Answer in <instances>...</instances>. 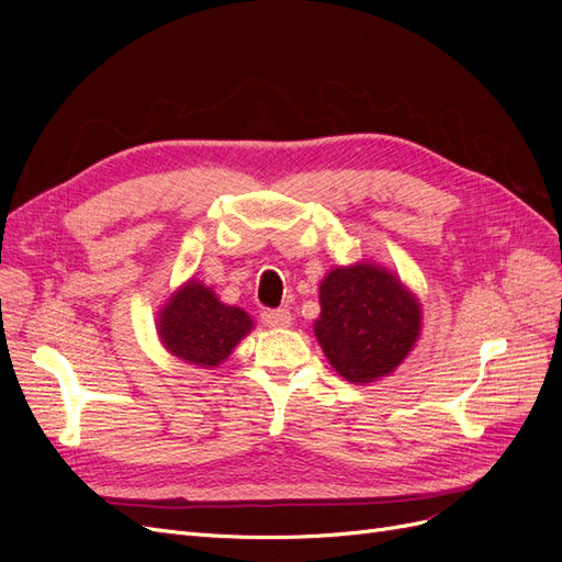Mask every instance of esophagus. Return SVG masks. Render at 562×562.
Returning <instances> with one entry per match:
<instances>
[{"label": "esophagus", "instance_id": "esophagus-1", "mask_svg": "<svg viewBox=\"0 0 562 562\" xmlns=\"http://www.w3.org/2000/svg\"><path fill=\"white\" fill-rule=\"evenodd\" d=\"M262 323L267 328H288L293 323V314L288 310H267L262 312Z\"/></svg>", "mask_w": 562, "mask_h": 562}]
</instances>
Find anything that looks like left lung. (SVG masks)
Returning <instances> with one entry per match:
<instances>
[{"instance_id":"left-lung-1","label":"left lung","mask_w":562,"mask_h":562,"mask_svg":"<svg viewBox=\"0 0 562 562\" xmlns=\"http://www.w3.org/2000/svg\"><path fill=\"white\" fill-rule=\"evenodd\" d=\"M318 304L314 335L337 375L351 384L389 378L422 335V302L378 262L333 267L321 279Z\"/></svg>"}]
</instances>
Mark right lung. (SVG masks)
Listing matches in <instances>:
<instances>
[{
	"instance_id": "obj_1",
	"label": "right lung",
	"mask_w": 562,
	"mask_h": 562,
	"mask_svg": "<svg viewBox=\"0 0 562 562\" xmlns=\"http://www.w3.org/2000/svg\"><path fill=\"white\" fill-rule=\"evenodd\" d=\"M255 328L252 316L225 304L211 285L184 281L157 314V337L176 359L196 368H217Z\"/></svg>"
}]
</instances>
